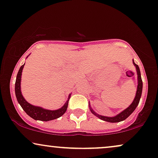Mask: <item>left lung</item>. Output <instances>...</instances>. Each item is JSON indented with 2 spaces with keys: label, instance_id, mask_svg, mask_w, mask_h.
I'll return each instance as SVG.
<instances>
[{
  "label": "left lung",
  "instance_id": "1",
  "mask_svg": "<svg viewBox=\"0 0 158 158\" xmlns=\"http://www.w3.org/2000/svg\"><path fill=\"white\" fill-rule=\"evenodd\" d=\"M133 64H134V66L136 67L137 79H138L137 91L136 92V96H135L134 101H133L132 103L131 104V105H129V106H128L126 110H124L123 111L120 112L119 114H118L117 115L114 117H106V116L100 115V114H97V112H95L93 110H92L91 105L89 104V108H90V110H91V112L94 114V115H96L97 118H99V119L104 120V121H106V122H110V123H118V122L123 121V120H126L128 116H130V114H132L133 112H134L135 109L137 107V106H138V104L139 103V101H140L141 96H142L143 83H142V77H141L140 69H139L138 65L134 62V60H133Z\"/></svg>",
  "mask_w": 158,
  "mask_h": 158
}]
</instances>
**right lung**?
Instances as JSON below:
<instances>
[{"label": "right lung", "mask_w": 158, "mask_h": 158, "mask_svg": "<svg viewBox=\"0 0 158 158\" xmlns=\"http://www.w3.org/2000/svg\"><path fill=\"white\" fill-rule=\"evenodd\" d=\"M24 66V64L22 65L21 67L19 68L17 75H16L15 83V94L16 99H17L18 103L20 104V106H22L24 111L30 117L33 118L34 120H41V121H49V120L56 119V118H59V117L62 116L65 113V112L67 111V106H68L69 99L70 98L71 94H69L68 99L65 102L64 105L58 110H46L41 107V106H35L30 104L29 102H27L24 99L21 91V77Z\"/></svg>", "instance_id": "add662e5"}]
</instances>
